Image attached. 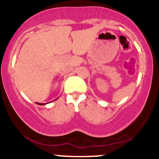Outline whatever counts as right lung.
<instances>
[{"mask_svg": "<svg viewBox=\"0 0 159 159\" xmlns=\"http://www.w3.org/2000/svg\"><path fill=\"white\" fill-rule=\"evenodd\" d=\"M38 104V105H45V104H43V103H36Z\"/></svg>", "mask_w": 159, "mask_h": 159, "instance_id": "1", "label": "right lung"}]
</instances>
